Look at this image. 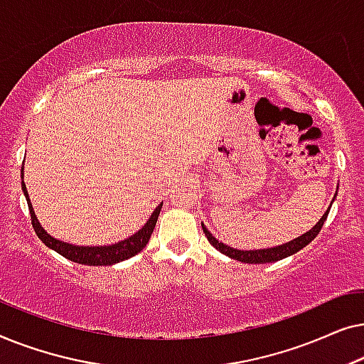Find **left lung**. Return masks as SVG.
I'll return each instance as SVG.
<instances>
[{
    "label": "left lung",
    "mask_w": 364,
    "mask_h": 364,
    "mask_svg": "<svg viewBox=\"0 0 364 364\" xmlns=\"http://www.w3.org/2000/svg\"><path fill=\"white\" fill-rule=\"evenodd\" d=\"M328 212H330V207H328V210L325 212V215H323L320 220H318L316 225L313 227L311 230H308L306 233H303L301 237L293 238V240H290L288 243H283V245L272 247V248H262V250H237V248H232V247L225 245V243L218 242L217 238L213 237L212 233L207 230L203 223H202V228H203V233H205L207 240L210 242L212 245L215 247L218 252H222L223 255L230 257V258H233V260L243 262V263H272V262L282 260V258L290 257V255H293V253L300 252L303 247H306L308 243H310L313 238H315L318 233H320L323 223H325L326 217H328Z\"/></svg>",
    "instance_id": "8db88e82"
}]
</instances>
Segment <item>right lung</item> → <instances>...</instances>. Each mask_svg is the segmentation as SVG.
<instances>
[{
	"label": "right lung",
	"instance_id": "obj_1",
	"mask_svg": "<svg viewBox=\"0 0 364 364\" xmlns=\"http://www.w3.org/2000/svg\"><path fill=\"white\" fill-rule=\"evenodd\" d=\"M21 188H23L24 196H26L29 213H31L33 228H34V232H36V235L39 237V240H41L46 247L53 248L54 252H58L59 255H63L64 258H68V260H71V262L81 263V265H94V267L114 265V263L124 262V260H127V258L137 255V253L147 245L149 238H151L154 228H156L157 217H159V213H161V208H162V203H159V205L156 207V210L152 212V215L149 217L146 225H144L139 232L134 233V235L126 238V240H121L117 243H112V245H104V247H81V245H71V243L61 242V240H58V238L49 235V233L41 227V223L38 222L36 213H34V210H33L31 200H29L26 183L21 182Z\"/></svg>",
	"mask_w": 364,
	"mask_h": 364
}]
</instances>
